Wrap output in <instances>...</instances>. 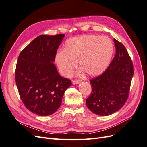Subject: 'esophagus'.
<instances>
[{
	"label": "esophagus",
	"instance_id": "1",
	"mask_svg": "<svg viewBox=\"0 0 147 147\" xmlns=\"http://www.w3.org/2000/svg\"><path fill=\"white\" fill-rule=\"evenodd\" d=\"M80 82L81 81L80 80H72V83L74 84H79Z\"/></svg>",
	"mask_w": 147,
	"mask_h": 147
}]
</instances>
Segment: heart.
I'll return each instance as SVG.
<instances>
[{
  "mask_svg": "<svg viewBox=\"0 0 147 147\" xmlns=\"http://www.w3.org/2000/svg\"><path fill=\"white\" fill-rule=\"evenodd\" d=\"M114 47L111 40L96 35H83L69 39L64 50L57 51L55 62L65 77L72 74L79 61L88 76L97 77L104 72L112 60Z\"/></svg>",
  "mask_w": 147,
  "mask_h": 147,
  "instance_id": "obj_1",
  "label": "heart"
}]
</instances>
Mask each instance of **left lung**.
I'll list each match as a JSON object with an SVG mask.
<instances>
[{
  "mask_svg": "<svg viewBox=\"0 0 147 147\" xmlns=\"http://www.w3.org/2000/svg\"><path fill=\"white\" fill-rule=\"evenodd\" d=\"M116 54L105 72L90 80L91 94L86 100L94 113L108 116L117 112L126 103L134 74L132 62L121 43L113 39Z\"/></svg>",
  "mask_w": 147,
  "mask_h": 147,
  "instance_id": "obj_1",
  "label": "left lung"
}]
</instances>
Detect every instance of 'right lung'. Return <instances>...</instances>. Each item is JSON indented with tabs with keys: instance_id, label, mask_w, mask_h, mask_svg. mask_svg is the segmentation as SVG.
I'll return each mask as SVG.
<instances>
[{
	"instance_id": "add662e5",
	"label": "right lung",
	"mask_w": 147,
	"mask_h": 147,
	"mask_svg": "<svg viewBox=\"0 0 147 147\" xmlns=\"http://www.w3.org/2000/svg\"><path fill=\"white\" fill-rule=\"evenodd\" d=\"M64 36L40 35L21 51L17 61L15 82L20 98L26 108L40 116L54 113L72 84L53 64Z\"/></svg>"
}]
</instances>
